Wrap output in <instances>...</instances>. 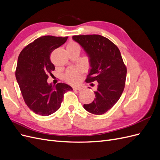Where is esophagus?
<instances>
[{"instance_id":"1","label":"esophagus","mask_w":160,"mask_h":160,"mask_svg":"<svg viewBox=\"0 0 160 160\" xmlns=\"http://www.w3.org/2000/svg\"><path fill=\"white\" fill-rule=\"evenodd\" d=\"M72 89H73V90H77V91H81L83 89V88H82L81 87H73Z\"/></svg>"}]
</instances>
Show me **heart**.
<instances>
[{
    "label": "heart",
    "mask_w": 160,
    "mask_h": 160,
    "mask_svg": "<svg viewBox=\"0 0 160 160\" xmlns=\"http://www.w3.org/2000/svg\"><path fill=\"white\" fill-rule=\"evenodd\" d=\"M79 47V45L75 42H69L67 46V48L69 47ZM81 70L77 68H70L67 71L65 75V79L69 82L71 83H77L79 80V75H80Z\"/></svg>",
    "instance_id": "1"
}]
</instances>
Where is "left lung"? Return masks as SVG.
I'll return each instance as SVG.
<instances>
[{"mask_svg": "<svg viewBox=\"0 0 160 160\" xmlns=\"http://www.w3.org/2000/svg\"><path fill=\"white\" fill-rule=\"evenodd\" d=\"M72 39L83 47L91 67L85 81H98L95 98L83 108L89 113L102 115L118 102L126 79L127 68L121 52L113 42L99 35H75Z\"/></svg>", "mask_w": 160, "mask_h": 160, "instance_id": "8db88e82", "label": "left lung"}]
</instances>
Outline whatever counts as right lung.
<instances>
[{"label":"right lung","mask_w":160,"mask_h":160,"mask_svg":"<svg viewBox=\"0 0 160 160\" xmlns=\"http://www.w3.org/2000/svg\"><path fill=\"white\" fill-rule=\"evenodd\" d=\"M67 38L41 37L24 48L18 56L16 79L25 103L36 114L47 116L55 113L60 108L64 94L72 90L65 83H47L49 75L55 70L51 53L63 45Z\"/></svg>","instance_id":"right-lung-1"}]
</instances>
